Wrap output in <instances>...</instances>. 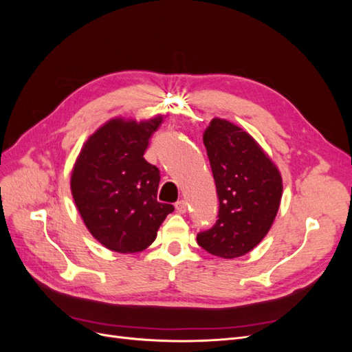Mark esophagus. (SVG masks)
I'll list each match as a JSON object with an SVG mask.
<instances>
[{"instance_id":"obj_1","label":"esophagus","mask_w":352,"mask_h":352,"mask_svg":"<svg viewBox=\"0 0 352 352\" xmlns=\"http://www.w3.org/2000/svg\"><path fill=\"white\" fill-rule=\"evenodd\" d=\"M186 210H188V204H186V201L180 199V201H177V202H176V211L179 212V214H185Z\"/></svg>"}]
</instances>
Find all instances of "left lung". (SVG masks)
<instances>
[{"mask_svg": "<svg viewBox=\"0 0 352 352\" xmlns=\"http://www.w3.org/2000/svg\"><path fill=\"white\" fill-rule=\"evenodd\" d=\"M219 197V219L198 233L199 247L221 258L242 257L267 235L282 199L279 168L254 138L214 117L202 135Z\"/></svg>", "mask_w": 352, "mask_h": 352, "instance_id": "1", "label": "left lung"}]
</instances>
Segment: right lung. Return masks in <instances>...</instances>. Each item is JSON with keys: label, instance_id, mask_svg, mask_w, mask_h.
<instances>
[{"label": "right lung", "instance_id": "1", "mask_svg": "<svg viewBox=\"0 0 352 352\" xmlns=\"http://www.w3.org/2000/svg\"><path fill=\"white\" fill-rule=\"evenodd\" d=\"M163 119L114 117L88 138L73 166L74 204L91 235L111 251H144L175 210L157 201L160 170L144 158Z\"/></svg>", "mask_w": 352, "mask_h": 352}]
</instances>
